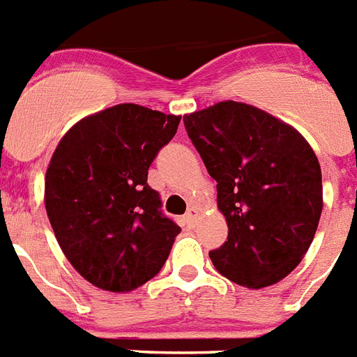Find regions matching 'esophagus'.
<instances>
[{"instance_id":"34e87169","label":"esophagus","mask_w":357,"mask_h":357,"mask_svg":"<svg viewBox=\"0 0 357 357\" xmlns=\"http://www.w3.org/2000/svg\"><path fill=\"white\" fill-rule=\"evenodd\" d=\"M197 217H199V211H197V208H190V210L185 211V215H184L185 222H188V225H190V226L195 225Z\"/></svg>"}]
</instances>
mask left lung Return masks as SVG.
<instances>
[{
  "mask_svg": "<svg viewBox=\"0 0 357 357\" xmlns=\"http://www.w3.org/2000/svg\"><path fill=\"white\" fill-rule=\"evenodd\" d=\"M188 137L211 178L228 241L210 252L217 272L246 288L284 279L310 248L323 182L301 132L263 109L226 100L185 114Z\"/></svg>",
  "mask_w": 357,
  "mask_h": 357,
  "instance_id": "8db88e82",
  "label": "left lung"
}]
</instances>
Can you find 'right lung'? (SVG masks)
Here are the masks:
<instances>
[{
    "instance_id": "add662e5",
    "label": "right lung",
    "mask_w": 357,
    "mask_h": 357,
    "mask_svg": "<svg viewBox=\"0 0 357 357\" xmlns=\"http://www.w3.org/2000/svg\"><path fill=\"white\" fill-rule=\"evenodd\" d=\"M181 116L137 104L89 114L63 135L45 173V210L76 272L96 288L131 291L160 272L181 228L147 184Z\"/></svg>"
}]
</instances>
